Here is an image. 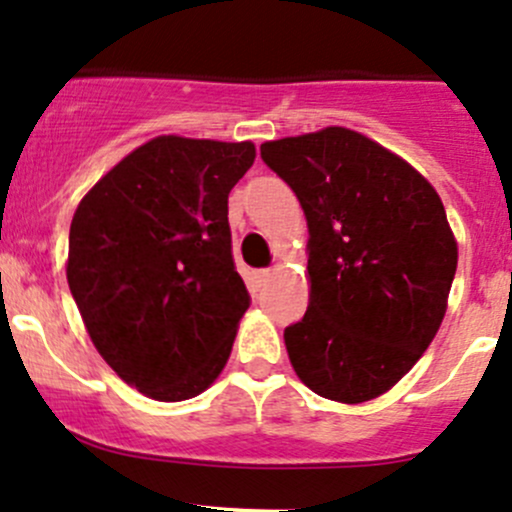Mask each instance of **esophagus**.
Here are the masks:
<instances>
[{
    "label": "esophagus",
    "instance_id": "esophagus-1",
    "mask_svg": "<svg viewBox=\"0 0 512 512\" xmlns=\"http://www.w3.org/2000/svg\"><path fill=\"white\" fill-rule=\"evenodd\" d=\"M272 270H257L255 272V279H257V282H267V279H270L272 277Z\"/></svg>",
    "mask_w": 512,
    "mask_h": 512
}]
</instances>
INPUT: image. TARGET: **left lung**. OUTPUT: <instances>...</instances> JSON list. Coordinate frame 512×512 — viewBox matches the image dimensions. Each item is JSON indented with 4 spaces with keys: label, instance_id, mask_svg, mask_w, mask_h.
Returning a JSON list of instances; mask_svg holds the SVG:
<instances>
[{
    "label": "left lung",
    "instance_id": "8db88e82",
    "mask_svg": "<svg viewBox=\"0 0 512 512\" xmlns=\"http://www.w3.org/2000/svg\"><path fill=\"white\" fill-rule=\"evenodd\" d=\"M260 154L309 225V309L284 328L289 360L326 400H373L410 373L446 314L459 250L444 203L405 159L346 127Z\"/></svg>",
    "mask_w": 512,
    "mask_h": 512
}]
</instances>
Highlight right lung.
Segmentation results:
<instances>
[{
	"label": "right lung",
	"instance_id": "1",
	"mask_svg": "<svg viewBox=\"0 0 512 512\" xmlns=\"http://www.w3.org/2000/svg\"><path fill=\"white\" fill-rule=\"evenodd\" d=\"M252 142L166 134L85 193L68 287L105 363L147 397L181 402L220 375L250 306L235 272L228 193Z\"/></svg>",
	"mask_w": 512,
	"mask_h": 512
}]
</instances>
